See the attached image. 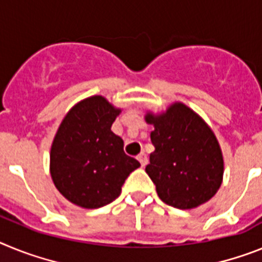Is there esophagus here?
I'll return each instance as SVG.
<instances>
[{"label": "esophagus", "instance_id": "34e87169", "mask_svg": "<svg viewBox=\"0 0 262 262\" xmlns=\"http://www.w3.org/2000/svg\"><path fill=\"white\" fill-rule=\"evenodd\" d=\"M137 159L140 161V163H141V166H142V167H145V166L147 165V156L145 153H141L140 156L137 157Z\"/></svg>", "mask_w": 262, "mask_h": 262}]
</instances>
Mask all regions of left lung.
<instances>
[{"mask_svg":"<svg viewBox=\"0 0 262 262\" xmlns=\"http://www.w3.org/2000/svg\"><path fill=\"white\" fill-rule=\"evenodd\" d=\"M154 125L146 172L163 203L190 210L206 203L219 190L224 162L213 132L188 106L175 103L166 113L146 115Z\"/></svg>","mask_w":262,"mask_h":262,"instance_id":"left-lung-1","label":"left lung"}]
</instances>
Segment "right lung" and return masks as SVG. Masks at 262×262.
<instances>
[{
	"instance_id": "right-lung-1",
	"label": "right lung",
	"mask_w": 262,
	"mask_h": 262,
	"mask_svg": "<svg viewBox=\"0 0 262 262\" xmlns=\"http://www.w3.org/2000/svg\"><path fill=\"white\" fill-rule=\"evenodd\" d=\"M103 96L77 103L54 138L50 170L54 185L71 203L100 208L121 194L125 179L140 167L126 156L124 141L111 130L120 115Z\"/></svg>"
}]
</instances>
